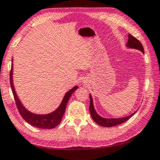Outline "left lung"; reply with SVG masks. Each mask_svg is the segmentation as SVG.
<instances>
[{
  "mask_svg": "<svg viewBox=\"0 0 160 160\" xmlns=\"http://www.w3.org/2000/svg\"><path fill=\"white\" fill-rule=\"evenodd\" d=\"M126 47H127L128 48L138 49L139 50V51H141L143 54L144 53V47H143L142 43L140 42L137 38L133 37V36L131 35L130 34H128V39L127 43H126ZM90 103L89 110H90V115H91L92 120H93L95 123H97L98 124H99L100 126H105V127H112V126H115L118 124H121V123H124L125 121H128L130 118H132V116L136 113V112H137L135 111L134 113L131 114V115L123 118H103L100 115H98V114L97 113L96 111H95V109L94 108L93 101H92V98L91 94H90Z\"/></svg>",
  "mask_w": 160,
  "mask_h": 160,
  "instance_id": "8db88e82",
  "label": "left lung"
}]
</instances>
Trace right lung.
<instances>
[{
	"label": "right lung",
	"mask_w": 160,
	"mask_h": 160,
	"mask_svg": "<svg viewBox=\"0 0 160 160\" xmlns=\"http://www.w3.org/2000/svg\"><path fill=\"white\" fill-rule=\"evenodd\" d=\"M11 62V70L10 72L11 87L14 96V99H15L16 106H17L19 113H20L21 116H22V118L27 121L28 124L39 128L49 129V128H53L56 127L57 126H58L60 123L64 113H65L67 104H68L69 100H70V98L71 97V95H72L73 92L78 89V86L73 87L72 89L66 92L60 105H59L58 108L55 111L47 114L34 113L27 110L23 106V105L21 103L20 99L18 98L17 94H16L13 82V59H12Z\"/></svg>",
	"instance_id": "add662e5"
}]
</instances>
